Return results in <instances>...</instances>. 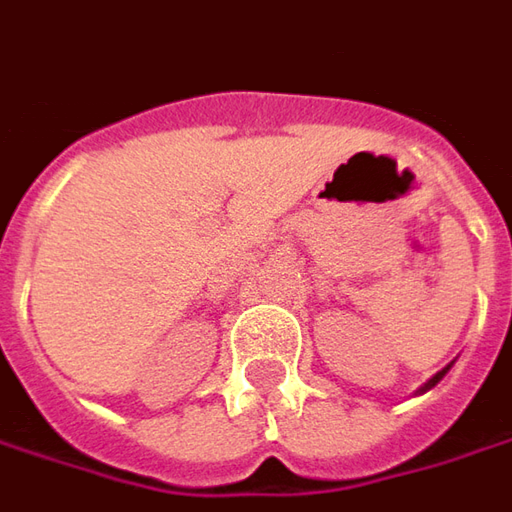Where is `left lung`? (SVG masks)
Instances as JSON below:
<instances>
[{"mask_svg": "<svg viewBox=\"0 0 512 512\" xmlns=\"http://www.w3.org/2000/svg\"><path fill=\"white\" fill-rule=\"evenodd\" d=\"M446 370H449V368H443V370H440V373H435V376H432V379H429V382H426L424 390H429V387H435V384H438L440 379H443V376H446Z\"/></svg>", "mask_w": 512, "mask_h": 512, "instance_id": "8db88e82", "label": "left lung"}]
</instances>
